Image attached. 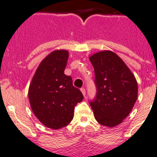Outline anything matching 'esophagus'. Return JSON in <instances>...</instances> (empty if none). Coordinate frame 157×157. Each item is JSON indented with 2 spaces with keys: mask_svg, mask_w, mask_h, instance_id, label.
Here are the masks:
<instances>
[{
  "mask_svg": "<svg viewBox=\"0 0 157 157\" xmlns=\"http://www.w3.org/2000/svg\"><path fill=\"white\" fill-rule=\"evenodd\" d=\"M80 90H81V92H82V94H83V95L84 97H85V94H86V90H85V88H80Z\"/></svg>",
  "mask_w": 157,
  "mask_h": 157,
  "instance_id": "1",
  "label": "esophagus"
}]
</instances>
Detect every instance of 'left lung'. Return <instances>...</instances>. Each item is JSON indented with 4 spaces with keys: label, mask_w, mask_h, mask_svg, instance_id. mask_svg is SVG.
<instances>
[{
    "label": "left lung",
    "mask_w": 157,
    "mask_h": 157,
    "mask_svg": "<svg viewBox=\"0 0 157 157\" xmlns=\"http://www.w3.org/2000/svg\"><path fill=\"white\" fill-rule=\"evenodd\" d=\"M94 69L96 95L89 101L95 119L101 125L114 127L129 115L137 100L138 85L129 69L111 51L90 57Z\"/></svg>",
    "instance_id": "obj_1"
}]
</instances>
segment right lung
Returning <instances> with one entry per match:
<instances>
[{
  "label": "right lung",
  "instance_id": "right-lung-1",
  "mask_svg": "<svg viewBox=\"0 0 157 157\" xmlns=\"http://www.w3.org/2000/svg\"><path fill=\"white\" fill-rule=\"evenodd\" d=\"M68 56L66 50L51 52L39 64L29 86L32 112L44 125L53 129L68 125L75 106L83 99L71 77L64 74Z\"/></svg>",
  "mask_w": 157,
  "mask_h": 157
}]
</instances>
